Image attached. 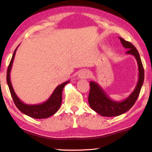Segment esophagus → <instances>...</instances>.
Instances as JSON below:
<instances>
[{
    "mask_svg": "<svg viewBox=\"0 0 152 152\" xmlns=\"http://www.w3.org/2000/svg\"><path fill=\"white\" fill-rule=\"evenodd\" d=\"M90 74L89 72L88 71L84 70V71H81V72L78 74V78H81V79H85V78H89Z\"/></svg>",
    "mask_w": 152,
    "mask_h": 152,
    "instance_id": "esophagus-1",
    "label": "esophagus"
}]
</instances>
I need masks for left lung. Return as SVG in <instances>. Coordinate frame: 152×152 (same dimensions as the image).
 I'll list each match as a JSON object with an SVG mask.
<instances>
[{
	"instance_id": "8db88e82",
	"label": "left lung",
	"mask_w": 152,
	"mask_h": 152,
	"mask_svg": "<svg viewBox=\"0 0 152 152\" xmlns=\"http://www.w3.org/2000/svg\"><path fill=\"white\" fill-rule=\"evenodd\" d=\"M119 39L124 48L129 49L126 53L134 56L137 60L139 68V78L137 86L132 93L126 99L121 102H116L111 99L99 83L95 81H90L88 104L94 111L101 116L107 117L117 116L124 114L134 106L140 93L144 80V67L137 48L132 43L125 41L122 38L119 37Z\"/></svg>"
}]
</instances>
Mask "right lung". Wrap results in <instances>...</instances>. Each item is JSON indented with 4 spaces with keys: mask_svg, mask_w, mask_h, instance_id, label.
Segmentation results:
<instances>
[{
    "mask_svg": "<svg viewBox=\"0 0 152 152\" xmlns=\"http://www.w3.org/2000/svg\"><path fill=\"white\" fill-rule=\"evenodd\" d=\"M17 47L15 48L14 53L13 54L11 60L8 66V71H7V83H8V88H9L10 94L12 96V98L13 99L15 106L20 110L23 114L27 115L30 117L34 118H46L50 117V116L53 115L59 109L62 102V91L64 86L69 83V81H67L64 83H61L55 88L51 95L50 96L48 100L42 104H26L23 103L18 98V96L15 93L13 86H12L11 81H10V74L11 71L12 66H13V60L16 52Z\"/></svg>",
    "mask_w": 152,
    "mask_h": 152,
    "instance_id": "add662e5",
    "label": "right lung"
}]
</instances>
